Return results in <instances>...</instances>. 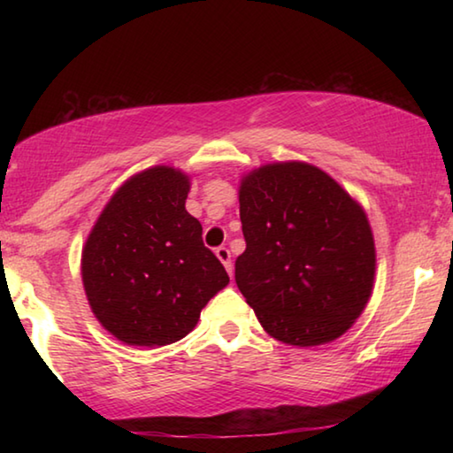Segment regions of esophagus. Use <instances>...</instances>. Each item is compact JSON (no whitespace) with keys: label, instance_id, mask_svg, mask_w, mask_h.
<instances>
[{"label":"esophagus","instance_id":"obj_1","mask_svg":"<svg viewBox=\"0 0 453 453\" xmlns=\"http://www.w3.org/2000/svg\"><path fill=\"white\" fill-rule=\"evenodd\" d=\"M216 256L219 257V262L226 265L227 273L232 275V273H234V265H232V254H229V250L226 248V245H219V248H216Z\"/></svg>","mask_w":453,"mask_h":453}]
</instances>
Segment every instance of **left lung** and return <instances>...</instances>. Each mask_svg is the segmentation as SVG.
I'll return each mask as SVG.
<instances>
[{
    "label": "left lung",
    "mask_w": 453,
    "mask_h": 453,
    "mask_svg": "<svg viewBox=\"0 0 453 453\" xmlns=\"http://www.w3.org/2000/svg\"><path fill=\"white\" fill-rule=\"evenodd\" d=\"M240 219L235 283L265 332L300 348L348 332L370 300L375 250L340 183L310 164L264 165L242 181Z\"/></svg>",
    "instance_id": "left-lung-1"
}]
</instances>
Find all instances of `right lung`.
Instances as JSON below:
<instances>
[{
	"label": "right lung",
	"instance_id": "right-lung-1",
	"mask_svg": "<svg viewBox=\"0 0 453 453\" xmlns=\"http://www.w3.org/2000/svg\"><path fill=\"white\" fill-rule=\"evenodd\" d=\"M188 175L157 165L134 175L91 229L81 275L96 318L129 346H167L196 327L226 267L186 211Z\"/></svg>",
	"mask_w": 453,
	"mask_h": 453
}]
</instances>
